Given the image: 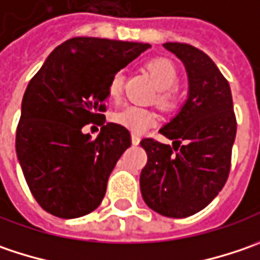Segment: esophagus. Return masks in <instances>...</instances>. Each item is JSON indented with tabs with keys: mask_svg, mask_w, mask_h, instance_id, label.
Returning a JSON list of instances; mask_svg holds the SVG:
<instances>
[{
	"mask_svg": "<svg viewBox=\"0 0 260 260\" xmlns=\"http://www.w3.org/2000/svg\"><path fill=\"white\" fill-rule=\"evenodd\" d=\"M140 141H141V137H140L138 134H132V144H134V145H138Z\"/></svg>",
	"mask_w": 260,
	"mask_h": 260,
	"instance_id": "obj_1",
	"label": "esophagus"
}]
</instances>
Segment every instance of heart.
<instances>
[{"instance_id":"obj_1","label":"heart","mask_w":260,"mask_h":260,"mask_svg":"<svg viewBox=\"0 0 260 260\" xmlns=\"http://www.w3.org/2000/svg\"><path fill=\"white\" fill-rule=\"evenodd\" d=\"M147 71L152 77L154 83L160 88L157 94V105L164 110H173L179 105V94L175 85L179 81V73L175 63L167 58H154L145 65ZM123 88L122 73L113 74L108 83V94L112 100H118ZM113 122L128 128L132 132H144L157 123V115L150 109L138 106H126L113 115Z\"/></svg>"}]
</instances>
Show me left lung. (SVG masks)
<instances>
[{
  "instance_id": "8db88e82",
  "label": "left lung",
  "mask_w": 260,
  "mask_h": 260,
  "mask_svg": "<svg viewBox=\"0 0 260 260\" xmlns=\"http://www.w3.org/2000/svg\"><path fill=\"white\" fill-rule=\"evenodd\" d=\"M185 63L189 97L179 115L160 129L173 147L144 138L147 152L140 185L145 204L170 218L204 209L220 193L232 169L237 120L232 90L207 53L187 43H164Z\"/></svg>"
}]
</instances>
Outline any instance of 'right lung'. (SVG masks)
<instances>
[{
	"label": "right lung",
	"mask_w": 260,
	"mask_h": 260,
	"mask_svg": "<svg viewBox=\"0 0 260 260\" xmlns=\"http://www.w3.org/2000/svg\"><path fill=\"white\" fill-rule=\"evenodd\" d=\"M148 43L73 38L56 46L30 80L21 102L16 151L33 198L59 218H78L102 204L109 176L131 134L105 125L110 77ZM102 125L96 140L81 132Z\"/></svg>",
	"instance_id": "add662e5"
}]
</instances>
